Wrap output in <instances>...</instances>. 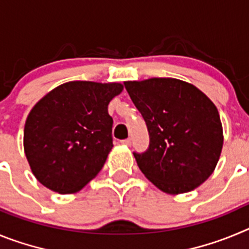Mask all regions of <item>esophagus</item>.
Returning <instances> with one entry per match:
<instances>
[{
  "instance_id": "obj_1",
  "label": "esophagus",
  "mask_w": 249,
  "mask_h": 249,
  "mask_svg": "<svg viewBox=\"0 0 249 249\" xmlns=\"http://www.w3.org/2000/svg\"><path fill=\"white\" fill-rule=\"evenodd\" d=\"M131 138H127V140H123V141H121V143L122 144H126V146H131Z\"/></svg>"
}]
</instances>
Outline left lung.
<instances>
[{"instance_id":"8db88e82","label":"left lung","mask_w":249,"mask_h":249,"mask_svg":"<svg viewBox=\"0 0 249 249\" xmlns=\"http://www.w3.org/2000/svg\"><path fill=\"white\" fill-rule=\"evenodd\" d=\"M124 87L148 128V149L133 153L142 173L168 195L201 186L214 171L223 147L214 103L192 83L177 78L126 81Z\"/></svg>"}]
</instances>
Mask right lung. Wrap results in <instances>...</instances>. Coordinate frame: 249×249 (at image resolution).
I'll return each mask as SVG.
<instances>
[{
	"label": "right lung",
	"mask_w": 249,
	"mask_h": 249,
	"mask_svg": "<svg viewBox=\"0 0 249 249\" xmlns=\"http://www.w3.org/2000/svg\"><path fill=\"white\" fill-rule=\"evenodd\" d=\"M122 91V83L71 81L34 106L25 123L23 148L39 183L70 195L98 175L113 147L108 103Z\"/></svg>",
	"instance_id": "add662e5"
}]
</instances>
